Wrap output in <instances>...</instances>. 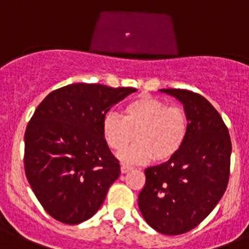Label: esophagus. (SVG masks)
<instances>
[{
	"mask_svg": "<svg viewBox=\"0 0 249 249\" xmlns=\"http://www.w3.org/2000/svg\"><path fill=\"white\" fill-rule=\"evenodd\" d=\"M132 169V167L127 166V164H122V167H120V171H122V173H127V172H130Z\"/></svg>",
	"mask_w": 249,
	"mask_h": 249,
	"instance_id": "esophagus-1",
	"label": "esophagus"
}]
</instances>
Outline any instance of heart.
I'll list each match as a JSON object with an SVG mask.
<instances>
[{
    "label": "heart",
    "mask_w": 249,
    "mask_h": 249,
    "mask_svg": "<svg viewBox=\"0 0 249 249\" xmlns=\"http://www.w3.org/2000/svg\"><path fill=\"white\" fill-rule=\"evenodd\" d=\"M189 129L187 111L180 106H168L162 99L141 94L127 102L123 118L109 111L102 122L107 145L122 151L135 135L136 142L119 153L127 163H146L155 160L166 162L180 151Z\"/></svg>",
    "instance_id": "heart-1"
}]
</instances>
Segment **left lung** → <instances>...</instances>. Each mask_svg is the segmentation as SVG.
Listing matches in <instances>:
<instances>
[{"label": "left lung", "instance_id": "left-lung-1", "mask_svg": "<svg viewBox=\"0 0 249 249\" xmlns=\"http://www.w3.org/2000/svg\"><path fill=\"white\" fill-rule=\"evenodd\" d=\"M160 90L182 102L189 129L176 156L145 169L139 208L152 229L176 236L198 226L222 198L232 145L229 129L208 99L187 89Z\"/></svg>", "mask_w": 249, "mask_h": 249}]
</instances>
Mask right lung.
I'll return each mask as SVG.
<instances>
[{"label":"right lung","mask_w":249,"mask_h":249,"mask_svg":"<svg viewBox=\"0 0 249 249\" xmlns=\"http://www.w3.org/2000/svg\"><path fill=\"white\" fill-rule=\"evenodd\" d=\"M132 87L73 83L53 90L28 123L25 176L44 210L77 225L92 217L119 178L120 164L102 134L109 109Z\"/></svg>","instance_id":"right-lung-1"}]
</instances>
